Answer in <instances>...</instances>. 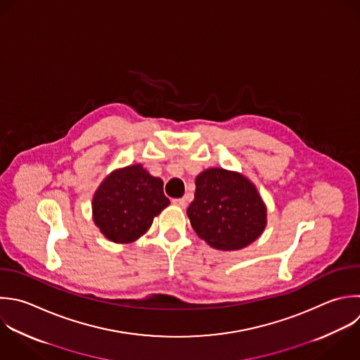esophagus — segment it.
Listing matches in <instances>:
<instances>
[{"instance_id":"34e87169","label":"esophagus","mask_w":360,"mask_h":360,"mask_svg":"<svg viewBox=\"0 0 360 360\" xmlns=\"http://www.w3.org/2000/svg\"><path fill=\"white\" fill-rule=\"evenodd\" d=\"M174 205H177V207H180V208H186V205H187V200L183 197V198H174L173 201H172Z\"/></svg>"}]
</instances>
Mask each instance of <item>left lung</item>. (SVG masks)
<instances>
[{
  "label": "left lung",
  "mask_w": 360,
  "mask_h": 360,
  "mask_svg": "<svg viewBox=\"0 0 360 360\" xmlns=\"http://www.w3.org/2000/svg\"><path fill=\"white\" fill-rule=\"evenodd\" d=\"M187 215L211 248L229 252L255 242L267 225V208L256 186L242 173L210 167L195 177Z\"/></svg>",
  "instance_id": "8db88e82"
}]
</instances>
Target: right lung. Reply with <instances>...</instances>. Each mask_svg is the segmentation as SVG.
Listing matches in <instances>:
<instances>
[{"label": "right lung", "instance_id": "1", "mask_svg": "<svg viewBox=\"0 0 360 360\" xmlns=\"http://www.w3.org/2000/svg\"><path fill=\"white\" fill-rule=\"evenodd\" d=\"M163 180L141 163L112 170L97 187L91 210L100 232L114 243H132L145 235L167 205Z\"/></svg>", "mask_w": 360, "mask_h": 360}]
</instances>
